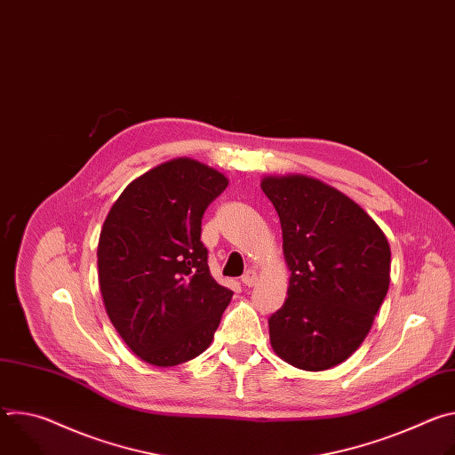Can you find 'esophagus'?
<instances>
[{"label": "esophagus", "instance_id": "34e87169", "mask_svg": "<svg viewBox=\"0 0 455 455\" xmlns=\"http://www.w3.org/2000/svg\"><path fill=\"white\" fill-rule=\"evenodd\" d=\"M241 281H243V284H244V286H248V288L255 286V283H257V272H255L253 268L246 270V272H244V275L241 277Z\"/></svg>", "mask_w": 455, "mask_h": 455}]
</instances>
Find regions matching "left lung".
Segmentation results:
<instances>
[{"label":"left lung","mask_w":455,"mask_h":455,"mask_svg":"<svg viewBox=\"0 0 455 455\" xmlns=\"http://www.w3.org/2000/svg\"><path fill=\"white\" fill-rule=\"evenodd\" d=\"M283 227L288 299L270 320V344L302 371L331 369L365 340L391 283V246L349 196L306 174L261 180Z\"/></svg>","instance_id":"left-lung-1"}]
</instances>
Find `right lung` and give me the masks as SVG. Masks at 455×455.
<instances>
[{
  "label": "right lung",
  "mask_w": 455,
  "mask_h": 455,
  "mask_svg": "<svg viewBox=\"0 0 455 455\" xmlns=\"http://www.w3.org/2000/svg\"><path fill=\"white\" fill-rule=\"evenodd\" d=\"M228 178L194 158H172L129 183L97 246L106 313L140 360L172 367L214 340L232 291L209 270L202 218Z\"/></svg>",
  "instance_id": "add662e5"
}]
</instances>
